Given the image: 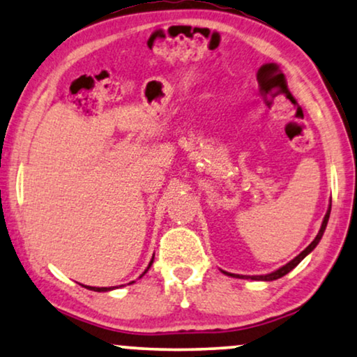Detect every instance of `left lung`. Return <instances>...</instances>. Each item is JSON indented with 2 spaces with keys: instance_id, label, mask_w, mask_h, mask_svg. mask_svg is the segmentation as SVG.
I'll use <instances>...</instances> for the list:
<instances>
[{
  "instance_id": "obj_1",
  "label": "left lung",
  "mask_w": 357,
  "mask_h": 357,
  "mask_svg": "<svg viewBox=\"0 0 357 357\" xmlns=\"http://www.w3.org/2000/svg\"><path fill=\"white\" fill-rule=\"evenodd\" d=\"M330 212H331V206L328 207V211H326V213H325V218H323V222H321L320 231H318V235L315 236V240H313L312 243L308 245L307 248L303 250L301 255L296 256V258H294L292 261H289V263H287L286 266H282V268H279L278 271H274V273H269V274H266V275H241V278H250V279H253V281H275V279L282 278V275H286L287 273H291V271H292L294 268H296V266H297L298 263H301V261H302L303 258H305V256H307L308 253H312L313 248H315V246L318 245V241L321 240L323 231H325V228H326L328 218H330ZM223 273H225L227 275H231V278H240L238 274H230V273H227V271H223Z\"/></svg>"
}]
</instances>
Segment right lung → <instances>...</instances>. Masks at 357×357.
Segmentation results:
<instances>
[{"instance_id":"right-lung-1","label":"right lung","mask_w":357,"mask_h":357,"mask_svg":"<svg viewBox=\"0 0 357 357\" xmlns=\"http://www.w3.org/2000/svg\"><path fill=\"white\" fill-rule=\"evenodd\" d=\"M151 263H153V258H151V261H150V264H149V268H146L145 269V273H146V271H149L150 269V266H151ZM144 273V274H145ZM144 274H142V275H144ZM142 275H140V278H142ZM132 284V282H130ZM86 289H89V291H96V292H106V291H111V287H89V286H86Z\"/></svg>"}]
</instances>
